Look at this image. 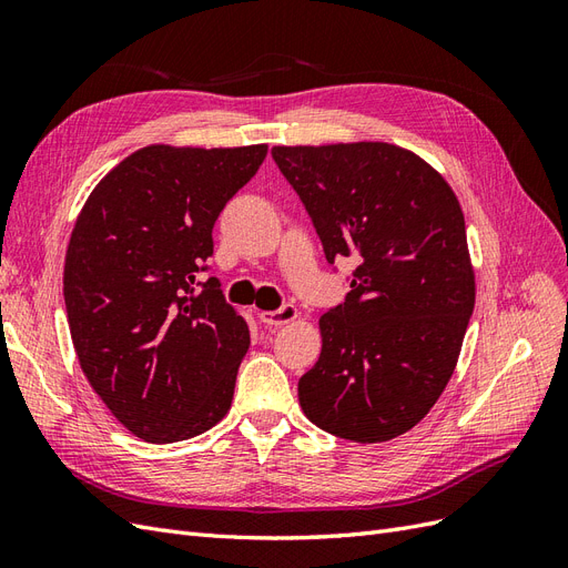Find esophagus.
Wrapping results in <instances>:
<instances>
[{
  "label": "esophagus",
  "instance_id": "esophagus-1",
  "mask_svg": "<svg viewBox=\"0 0 568 568\" xmlns=\"http://www.w3.org/2000/svg\"><path fill=\"white\" fill-rule=\"evenodd\" d=\"M298 317V311L296 305H282L280 311H267V313H261V322L267 326V329H274V326H282V324H288L294 322Z\"/></svg>",
  "mask_w": 568,
  "mask_h": 568
}]
</instances>
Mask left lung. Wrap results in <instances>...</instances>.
Listing matches in <instances>:
<instances>
[{
	"label": "left lung",
	"mask_w": 568,
	"mask_h": 568,
	"mask_svg": "<svg viewBox=\"0 0 568 568\" xmlns=\"http://www.w3.org/2000/svg\"><path fill=\"white\" fill-rule=\"evenodd\" d=\"M272 159L326 261H357L346 301L320 317L322 353L298 403L338 438H398L448 386L474 313L462 205L438 170L386 142L274 146Z\"/></svg>",
	"instance_id": "8db88e82"
}]
</instances>
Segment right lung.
<instances>
[{"instance_id":"obj_1","label":"right lung","mask_w":568,"mask_h":568,"mask_svg":"<svg viewBox=\"0 0 568 568\" xmlns=\"http://www.w3.org/2000/svg\"><path fill=\"white\" fill-rule=\"evenodd\" d=\"M267 144H149L84 201L65 251L63 298L90 386L130 434L175 443L227 415L248 324L220 282H196L225 203Z\"/></svg>"}]
</instances>
